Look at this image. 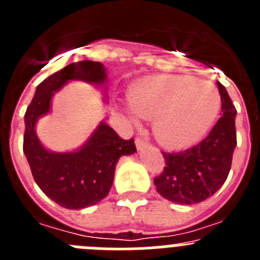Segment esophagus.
<instances>
[{
  "instance_id": "1",
  "label": "esophagus",
  "mask_w": 260,
  "mask_h": 260,
  "mask_svg": "<svg viewBox=\"0 0 260 260\" xmlns=\"http://www.w3.org/2000/svg\"><path fill=\"white\" fill-rule=\"evenodd\" d=\"M135 144H137L138 150H142V148L148 146V142H147L146 139H143L142 137H137L135 138Z\"/></svg>"
}]
</instances>
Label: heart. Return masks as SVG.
<instances>
[{
  "mask_svg": "<svg viewBox=\"0 0 260 260\" xmlns=\"http://www.w3.org/2000/svg\"><path fill=\"white\" fill-rule=\"evenodd\" d=\"M130 113L152 121L156 139L167 148H183L210 130L220 112L219 91L207 80L187 75H157L128 91Z\"/></svg>",
  "mask_w": 260,
  "mask_h": 260,
  "instance_id": "b5f03b06",
  "label": "heart"
}]
</instances>
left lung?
I'll list each match as a JSON object with an SVG mask.
<instances>
[{
	"label": "left lung",
	"mask_w": 260,
	"mask_h": 260,
	"mask_svg": "<svg viewBox=\"0 0 260 260\" xmlns=\"http://www.w3.org/2000/svg\"><path fill=\"white\" fill-rule=\"evenodd\" d=\"M221 114L201 143L180 152H161L165 167L153 178L162 198L180 204H195L212 197L224 185L237 146L236 113L225 87L217 82Z\"/></svg>",
	"instance_id": "8db88e82"
}]
</instances>
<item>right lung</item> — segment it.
Wrapping results in <instances>:
<instances>
[{"instance_id": "right-lung-1", "label": "right lung", "mask_w": 260, "mask_h": 260, "mask_svg": "<svg viewBox=\"0 0 260 260\" xmlns=\"http://www.w3.org/2000/svg\"><path fill=\"white\" fill-rule=\"evenodd\" d=\"M105 78V68L100 62L70 63L39 84L24 114L23 152L34 180L47 197L69 210L89 207L107 197L119 157L137 151L134 139L125 141L102 122L83 148L70 153H54L41 146L36 137L35 123L39 117L49 112L53 92L66 82L80 79L103 83Z\"/></svg>"}]
</instances>
